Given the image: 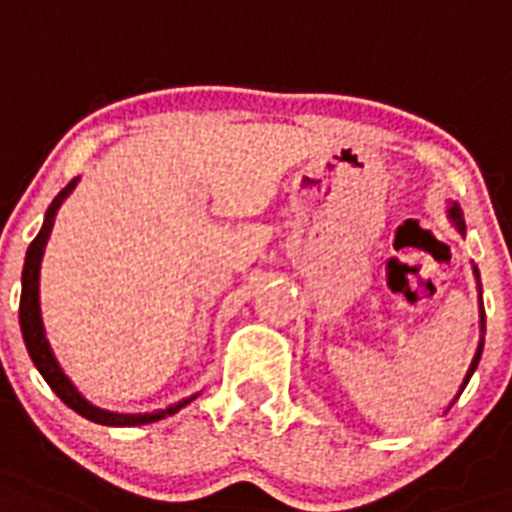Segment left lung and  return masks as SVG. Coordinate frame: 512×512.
<instances>
[{
  "label": "left lung",
  "mask_w": 512,
  "mask_h": 512,
  "mask_svg": "<svg viewBox=\"0 0 512 512\" xmlns=\"http://www.w3.org/2000/svg\"><path fill=\"white\" fill-rule=\"evenodd\" d=\"M447 213H450V220L455 223V228H458L460 234L465 236V220H463V213H460V205H455V202H452ZM473 273H476V281H479V270L473 268ZM479 292H481V284H479ZM479 313H481V339H479V347H476V355H473V360H471V368H468V373H465V378H463V386H460V392H463L465 384L471 381L473 371H476V365H479V360H481V350H484V323H486L484 321V305H479ZM460 392L455 394V400L460 397ZM455 400H452V402H455Z\"/></svg>",
  "instance_id": "1"
}]
</instances>
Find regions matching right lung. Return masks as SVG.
Returning a JSON list of instances; mask_svg holds the SVG:
<instances>
[{"mask_svg":"<svg viewBox=\"0 0 512 512\" xmlns=\"http://www.w3.org/2000/svg\"><path fill=\"white\" fill-rule=\"evenodd\" d=\"M78 178H73L65 189L52 199L47 215H44V226H41L39 236L33 239L31 247L26 252V265H23V294H20V331H23V342H26V350L31 355L33 365L39 368V373L44 376L52 392L60 397L70 410H76L78 415L89 418L94 423H102V426H144V423L160 421L165 415L178 413L181 407L189 405L194 397L189 400H181L176 405L165 407V410H157V413H144V415H120V413H107V410H99V407L91 405L89 400H83L81 392L76 386L70 384V378L62 373L60 363L54 360L52 347L47 342V334H44V323H41V307H39V270H41V257H44V247H47V239L52 234L54 215L60 210V205L65 202L70 191L76 189Z\"/></svg>","mask_w":512,"mask_h":512,"instance_id":"right-lung-1","label":"right lung"}]
</instances>
